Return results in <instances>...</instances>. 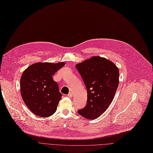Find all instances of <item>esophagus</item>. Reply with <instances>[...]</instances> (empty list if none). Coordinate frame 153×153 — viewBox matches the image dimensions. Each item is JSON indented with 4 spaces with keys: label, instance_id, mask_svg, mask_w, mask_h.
<instances>
[{
    "label": "esophagus",
    "instance_id": "1",
    "mask_svg": "<svg viewBox=\"0 0 153 153\" xmlns=\"http://www.w3.org/2000/svg\"><path fill=\"white\" fill-rule=\"evenodd\" d=\"M68 97L69 98H72V93L71 92H70L69 94H68Z\"/></svg>",
    "mask_w": 153,
    "mask_h": 153
}]
</instances>
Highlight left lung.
Returning <instances> with one entry per match:
<instances>
[{"mask_svg":"<svg viewBox=\"0 0 153 153\" xmlns=\"http://www.w3.org/2000/svg\"><path fill=\"white\" fill-rule=\"evenodd\" d=\"M87 89V104L78 110L87 119L100 117L108 108L119 84V71L114 63L98 56L76 65Z\"/></svg>","mask_w":153,"mask_h":153,"instance_id":"left-lung-1","label":"left lung"}]
</instances>
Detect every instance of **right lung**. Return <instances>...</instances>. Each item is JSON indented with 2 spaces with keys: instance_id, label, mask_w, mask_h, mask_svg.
Here are the masks:
<instances>
[{
  "instance_id": "1",
  "label": "right lung",
  "mask_w": 153,
  "mask_h": 153,
  "mask_svg": "<svg viewBox=\"0 0 153 153\" xmlns=\"http://www.w3.org/2000/svg\"><path fill=\"white\" fill-rule=\"evenodd\" d=\"M65 65L64 62H38L28 67L20 80L21 94L28 108L41 117L52 115L57 108L62 94L52 76Z\"/></svg>"
}]
</instances>
